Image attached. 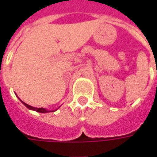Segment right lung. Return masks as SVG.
Returning <instances> with one entry per match:
<instances>
[{"label": "right lung", "mask_w": 157, "mask_h": 157, "mask_svg": "<svg viewBox=\"0 0 157 157\" xmlns=\"http://www.w3.org/2000/svg\"><path fill=\"white\" fill-rule=\"evenodd\" d=\"M23 104L28 108V109H32V110H34V111H37V112H39V113H47L48 112V111H47L46 109H42V108H40V109H37V108H33V107H32V106L29 105V104H27V103H25V102H23Z\"/></svg>", "instance_id": "1"}]
</instances>
